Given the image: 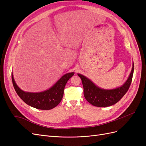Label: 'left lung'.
<instances>
[{"label": "left lung", "mask_w": 146, "mask_h": 146, "mask_svg": "<svg viewBox=\"0 0 146 146\" xmlns=\"http://www.w3.org/2000/svg\"><path fill=\"white\" fill-rule=\"evenodd\" d=\"M133 71V67L127 80L122 86L113 90L102 89L85 76L80 74H78V76L82 81L83 94L86 100L95 107H106L116 104L125 94L131 85Z\"/></svg>", "instance_id": "8db88e82"}]
</instances>
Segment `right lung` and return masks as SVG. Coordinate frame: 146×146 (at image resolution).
I'll use <instances>...</instances> for the list:
<instances>
[{
    "instance_id": "right-lung-1",
    "label": "right lung",
    "mask_w": 146,
    "mask_h": 146,
    "mask_svg": "<svg viewBox=\"0 0 146 146\" xmlns=\"http://www.w3.org/2000/svg\"><path fill=\"white\" fill-rule=\"evenodd\" d=\"M74 74V72L66 74L52 87L40 92H29L23 91L16 85L13 74L11 78L16 93L25 103L35 108L48 110L55 108L60 104L63 98L66 84Z\"/></svg>"
}]
</instances>
